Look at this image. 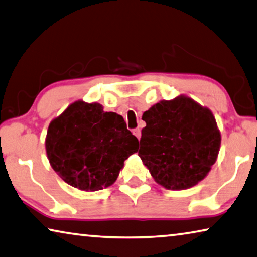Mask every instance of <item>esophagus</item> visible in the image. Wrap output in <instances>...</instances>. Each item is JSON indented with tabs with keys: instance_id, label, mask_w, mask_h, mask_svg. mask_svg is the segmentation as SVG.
<instances>
[{
	"instance_id": "34e87169",
	"label": "esophagus",
	"mask_w": 257,
	"mask_h": 257,
	"mask_svg": "<svg viewBox=\"0 0 257 257\" xmlns=\"http://www.w3.org/2000/svg\"><path fill=\"white\" fill-rule=\"evenodd\" d=\"M133 134L138 138V140H140L141 136H142V133H141V129H140V128H135V129H134V130H133Z\"/></svg>"
}]
</instances>
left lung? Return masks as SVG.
<instances>
[{
  "instance_id": "left-lung-1",
  "label": "left lung",
  "mask_w": 257,
  "mask_h": 257,
  "mask_svg": "<svg viewBox=\"0 0 257 257\" xmlns=\"http://www.w3.org/2000/svg\"><path fill=\"white\" fill-rule=\"evenodd\" d=\"M138 156L157 183L185 190L202 181L216 161L221 134L207 107L180 96L144 112Z\"/></svg>"
}]
</instances>
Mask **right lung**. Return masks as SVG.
I'll return each instance as SVG.
<instances>
[{
    "label": "right lung",
    "mask_w": 257,
    "mask_h": 257,
    "mask_svg": "<svg viewBox=\"0 0 257 257\" xmlns=\"http://www.w3.org/2000/svg\"><path fill=\"white\" fill-rule=\"evenodd\" d=\"M137 143L119 114L79 100L49 124L46 150L63 181L91 192L116 181L125 159L137 152Z\"/></svg>",
    "instance_id": "right-lung-1"
}]
</instances>
